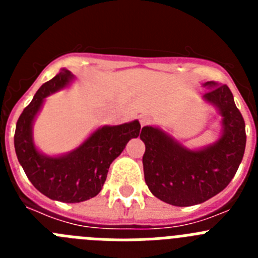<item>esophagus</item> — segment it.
Instances as JSON below:
<instances>
[{
    "label": "esophagus",
    "mask_w": 258,
    "mask_h": 258,
    "mask_svg": "<svg viewBox=\"0 0 258 258\" xmlns=\"http://www.w3.org/2000/svg\"><path fill=\"white\" fill-rule=\"evenodd\" d=\"M140 122L142 126H145V125H149L150 122H151V117H150L149 115H141L140 116Z\"/></svg>",
    "instance_id": "obj_1"
}]
</instances>
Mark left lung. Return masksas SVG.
I'll return each instance as SVG.
<instances>
[{"label":"left lung","mask_w":258,"mask_h":258,"mask_svg":"<svg viewBox=\"0 0 258 258\" xmlns=\"http://www.w3.org/2000/svg\"><path fill=\"white\" fill-rule=\"evenodd\" d=\"M203 99L221 116L216 142L190 150L157 126H143L145 181L154 197L175 207L202 204L230 183L245 150V124L227 85L203 84Z\"/></svg>","instance_id":"obj_1"}]
</instances>
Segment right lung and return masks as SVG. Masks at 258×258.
I'll return each mask as SVG.
<instances>
[{
  "instance_id": "right-lung-1",
  "label": "right lung",
  "mask_w": 258,
  "mask_h": 258,
  "mask_svg": "<svg viewBox=\"0 0 258 258\" xmlns=\"http://www.w3.org/2000/svg\"><path fill=\"white\" fill-rule=\"evenodd\" d=\"M75 76L63 68L45 83L18 118L14 146L19 164L32 184L49 199L81 203L97 197L103 187L109 165L132 138L140 136L138 120L95 129L79 147L56 156L42 154L33 142V122L45 98L67 88Z\"/></svg>"
}]
</instances>
